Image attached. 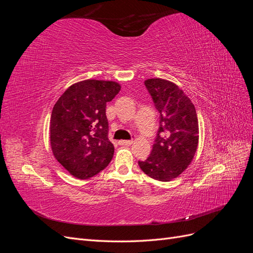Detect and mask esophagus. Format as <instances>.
Returning a JSON list of instances; mask_svg holds the SVG:
<instances>
[{
	"instance_id": "1",
	"label": "esophagus",
	"mask_w": 253,
	"mask_h": 253,
	"mask_svg": "<svg viewBox=\"0 0 253 253\" xmlns=\"http://www.w3.org/2000/svg\"><path fill=\"white\" fill-rule=\"evenodd\" d=\"M133 143V140H120L119 144L120 145H131Z\"/></svg>"
}]
</instances>
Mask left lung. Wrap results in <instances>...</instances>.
<instances>
[{"mask_svg":"<svg viewBox=\"0 0 253 253\" xmlns=\"http://www.w3.org/2000/svg\"><path fill=\"white\" fill-rule=\"evenodd\" d=\"M159 113V126L150 156L140 169L159 181H170L192 162L198 143V120L193 103L176 84L164 79L144 81Z\"/></svg>","mask_w":253,"mask_h":253,"instance_id":"obj_1","label":"left lung"}]
</instances>
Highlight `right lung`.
Here are the masks:
<instances>
[{
    "instance_id": "obj_1",
    "label": "right lung",
    "mask_w": 253,
    "mask_h": 253,
    "mask_svg": "<svg viewBox=\"0 0 253 253\" xmlns=\"http://www.w3.org/2000/svg\"><path fill=\"white\" fill-rule=\"evenodd\" d=\"M119 90L116 82L84 80L68 87L53 106L51 150L75 177H93L112 160L114 145L109 140L105 108Z\"/></svg>"
}]
</instances>
